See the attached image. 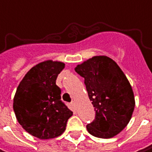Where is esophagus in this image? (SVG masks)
Wrapping results in <instances>:
<instances>
[{
  "label": "esophagus",
  "mask_w": 152,
  "mask_h": 152,
  "mask_svg": "<svg viewBox=\"0 0 152 152\" xmlns=\"http://www.w3.org/2000/svg\"><path fill=\"white\" fill-rule=\"evenodd\" d=\"M71 105H72V106L73 107H75V106H76V102H75L74 101H72V102H71Z\"/></svg>",
  "instance_id": "esophagus-1"
}]
</instances>
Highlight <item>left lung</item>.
I'll list each match as a JSON object with an SVG mask.
<instances>
[{"label": "left lung", "instance_id": "8db88e82", "mask_svg": "<svg viewBox=\"0 0 152 152\" xmlns=\"http://www.w3.org/2000/svg\"><path fill=\"white\" fill-rule=\"evenodd\" d=\"M85 79L86 87L95 110V119L86 125L94 137L111 138L131 119L135 98L132 87L119 66L107 56H95L75 67Z\"/></svg>", "mask_w": 152, "mask_h": 152}]
</instances>
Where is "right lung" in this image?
<instances>
[{
	"label": "right lung",
	"instance_id": "add662e5",
	"mask_svg": "<svg viewBox=\"0 0 152 152\" xmlns=\"http://www.w3.org/2000/svg\"><path fill=\"white\" fill-rule=\"evenodd\" d=\"M65 64L46 60L33 66L18 86L13 108L18 123L39 139L60 136L72 112L61 101L56 80Z\"/></svg>",
	"mask_w": 152,
	"mask_h": 152
}]
</instances>
